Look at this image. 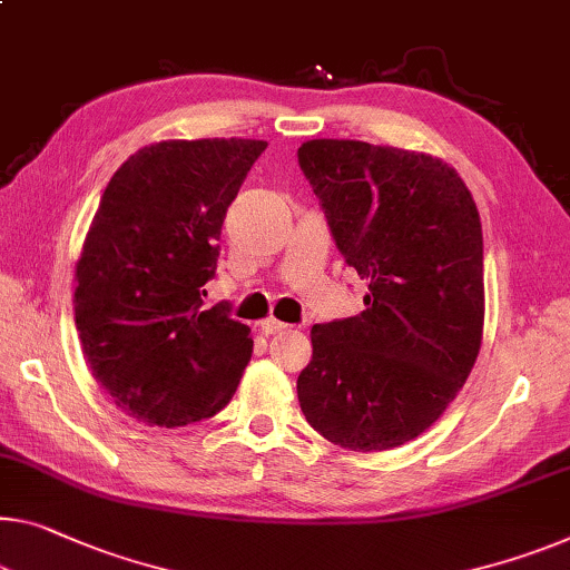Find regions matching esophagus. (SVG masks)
<instances>
[{"instance_id": "34e87169", "label": "esophagus", "mask_w": 570, "mask_h": 570, "mask_svg": "<svg viewBox=\"0 0 570 570\" xmlns=\"http://www.w3.org/2000/svg\"><path fill=\"white\" fill-rule=\"evenodd\" d=\"M287 328H291V326H287V323H283V321H277V318L262 321V334H265V336L283 334V331H287Z\"/></svg>"}]
</instances>
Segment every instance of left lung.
Here are the masks:
<instances>
[{
	"label": "left lung",
	"mask_w": 570,
	"mask_h": 570,
	"mask_svg": "<svg viewBox=\"0 0 570 570\" xmlns=\"http://www.w3.org/2000/svg\"><path fill=\"white\" fill-rule=\"evenodd\" d=\"M297 163L346 265L370 283L362 313L313 326L301 410L341 449H397L443 415L479 356L476 204L456 170L423 153L311 139Z\"/></svg>",
	"instance_id": "1"
}]
</instances>
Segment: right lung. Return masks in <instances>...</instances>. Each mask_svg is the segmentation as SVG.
Instances as JSON below:
<instances>
[{"label":"right lung","mask_w":570,"mask_h":570,"mask_svg":"<svg viewBox=\"0 0 570 570\" xmlns=\"http://www.w3.org/2000/svg\"><path fill=\"white\" fill-rule=\"evenodd\" d=\"M262 139H165L111 175L76 265V328L121 413L175 428L226 407L252 338L226 305L204 308L226 208Z\"/></svg>","instance_id":"right-lung-1"}]
</instances>
